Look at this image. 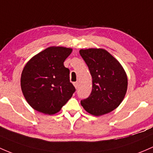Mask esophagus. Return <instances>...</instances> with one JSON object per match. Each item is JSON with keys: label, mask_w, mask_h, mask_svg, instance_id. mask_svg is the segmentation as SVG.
<instances>
[{"label": "esophagus", "mask_w": 153, "mask_h": 153, "mask_svg": "<svg viewBox=\"0 0 153 153\" xmlns=\"http://www.w3.org/2000/svg\"><path fill=\"white\" fill-rule=\"evenodd\" d=\"M73 84H74V86H75V87L76 88V89H78V86H79V84H78V82H74Z\"/></svg>", "instance_id": "34e87169"}]
</instances>
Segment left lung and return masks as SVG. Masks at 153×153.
<instances>
[{
    "label": "left lung",
    "mask_w": 153,
    "mask_h": 153,
    "mask_svg": "<svg viewBox=\"0 0 153 153\" xmlns=\"http://www.w3.org/2000/svg\"><path fill=\"white\" fill-rule=\"evenodd\" d=\"M80 54L92 78L91 92L81 101V105L88 113L97 117L112 111L120 105L128 89L123 67L105 50H81Z\"/></svg>",
    "instance_id": "8db88e82"
}]
</instances>
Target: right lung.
I'll return each mask as SVG.
<instances>
[{"instance_id": "obj_1", "label": "right lung", "mask_w": 153, "mask_h": 153, "mask_svg": "<svg viewBox=\"0 0 153 153\" xmlns=\"http://www.w3.org/2000/svg\"><path fill=\"white\" fill-rule=\"evenodd\" d=\"M72 51L71 48L50 47L25 64L21 75V89L34 110L54 114L75 91L70 81V70L64 65Z\"/></svg>"}]
</instances>
